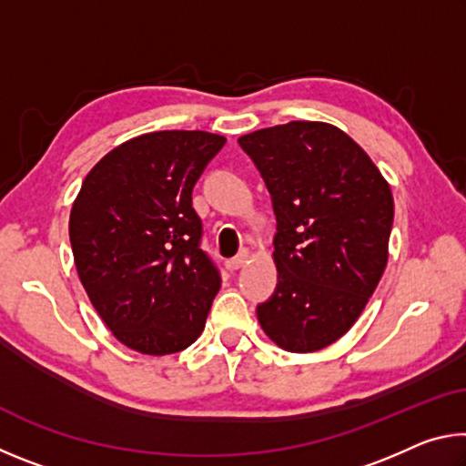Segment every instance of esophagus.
<instances>
[{
    "mask_svg": "<svg viewBox=\"0 0 466 466\" xmlns=\"http://www.w3.org/2000/svg\"><path fill=\"white\" fill-rule=\"evenodd\" d=\"M248 261V250H240L238 255H236L234 258H230V261H228V269L230 271H236V269H240V267Z\"/></svg>",
    "mask_w": 466,
    "mask_h": 466,
    "instance_id": "1",
    "label": "esophagus"
}]
</instances>
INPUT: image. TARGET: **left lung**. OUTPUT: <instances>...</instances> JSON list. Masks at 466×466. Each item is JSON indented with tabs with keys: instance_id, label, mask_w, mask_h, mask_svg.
<instances>
[{
	"instance_id": "8db88e82",
	"label": "left lung",
	"mask_w": 466,
	"mask_h": 466,
	"mask_svg": "<svg viewBox=\"0 0 466 466\" xmlns=\"http://www.w3.org/2000/svg\"><path fill=\"white\" fill-rule=\"evenodd\" d=\"M271 195L278 288L257 306L271 341L291 353L343 337L389 261L390 187L335 125L291 121L238 139Z\"/></svg>"
}]
</instances>
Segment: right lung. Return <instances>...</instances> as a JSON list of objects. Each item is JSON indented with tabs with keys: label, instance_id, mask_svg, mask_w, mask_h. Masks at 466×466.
I'll return each mask as SVG.
<instances>
[{
	"label": "right lung",
	"instance_id": "right-lung-1",
	"mask_svg": "<svg viewBox=\"0 0 466 466\" xmlns=\"http://www.w3.org/2000/svg\"><path fill=\"white\" fill-rule=\"evenodd\" d=\"M226 137L154 131L108 152L69 216L80 281L105 325L147 356L187 350L222 286L201 248L193 187Z\"/></svg>",
	"mask_w": 466,
	"mask_h": 466
}]
</instances>
